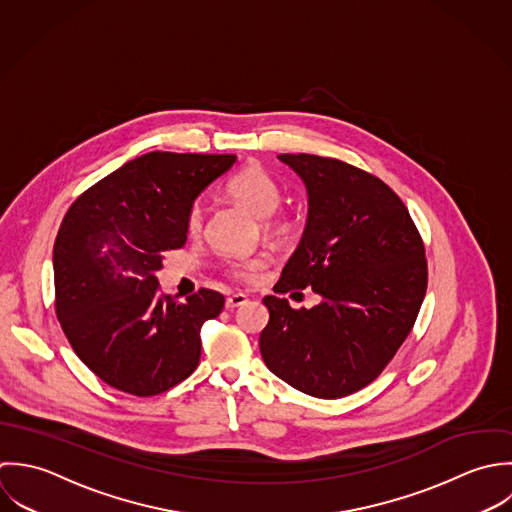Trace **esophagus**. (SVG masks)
Masks as SVG:
<instances>
[{
    "instance_id": "34e87169",
    "label": "esophagus",
    "mask_w": 512,
    "mask_h": 512,
    "mask_svg": "<svg viewBox=\"0 0 512 512\" xmlns=\"http://www.w3.org/2000/svg\"><path fill=\"white\" fill-rule=\"evenodd\" d=\"M247 301H249V299H247V295H245V293H235V295L227 297V301H225V308L243 307Z\"/></svg>"
}]
</instances>
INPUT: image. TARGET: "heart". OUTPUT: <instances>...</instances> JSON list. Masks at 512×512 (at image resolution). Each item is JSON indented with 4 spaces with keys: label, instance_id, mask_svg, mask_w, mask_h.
Masks as SVG:
<instances>
[{
    "label": "heart",
    "instance_id": "obj_1",
    "mask_svg": "<svg viewBox=\"0 0 512 512\" xmlns=\"http://www.w3.org/2000/svg\"><path fill=\"white\" fill-rule=\"evenodd\" d=\"M227 194L245 205L249 211H253L257 217H269L277 211V207L283 202V192L275 178L263 170L261 166H247L241 172H237L229 182H227ZM204 223V207L200 202L192 205L186 215V227L190 233H198ZM273 227L281 229L283 223L277 221ZM265 261L263 259H247L241 263L229 265V273L237 279L243 281H253L259 271L263 269Z\"/></svg>",
    "mask_w": 512,
    "mask_h": 512
}]
</instances>
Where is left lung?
<instances>
[{
    "label": "left lung",
    "instance_id": "left-lung-1",
    "mask_svg": "<svg viewBox=\"0 0 512 512\" xmlns=\"http://www.w3.org/2000/svg\"><path fill=\"white\" fill-rule=\"evenodd\" d=\"M307 186V227L275 293L312 289L293 308L265 297L267 368L295 390L336 400L374 382L408 338L427 289L421 235L380 178L334 158L281 154Z\"/></svg>",
    "mask_w": 512,
    "mask_h": 512
}]
</instances>
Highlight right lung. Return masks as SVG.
<instances>
[{
    "label": "right lung",
    "instance_id": "obj_1",
    "mask_svg": "<svg viewBox=\"0 0 512 512\" xmlns=\"http://www.w3.org/2000/svg\"><path fill=\"white\" fill-rule=\"evenodd\" d=\"M233 154L150 152L108 174L63 217L55 312L75 354L104 384L148 398L184 382L202 356V324L225 305L200 289L186 303L158 289L162 253L184 247L186 215Z\"/></svg>",
    "mask_w": 512,
    "mask_h": 512
}]
</instances>
